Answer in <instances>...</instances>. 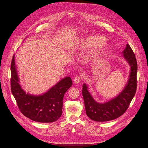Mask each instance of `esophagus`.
<instances>
[{
	"instance_id": "esophagus-1",
	"label": "esophagus",
	"mask_w": 148,
	"mask_h": 148,
	"mask_svg": "<svg viewBox=\"0 0 148 148\" xmlns=\"http://www.w3.org/2000/svg\"><path fill=\"white\" fill-rule=\"evenodd\" d=\"M82 80V77L80 76H76L74 79H73V82L75 84H78L80 83V82Z\"/></svg>"
}]
</instances>
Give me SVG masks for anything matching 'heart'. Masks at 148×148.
Listing matches in <instances>:
<instances>
[{
    "label": "heart",
    "mask_w": 148,
    "mask_h": 148,
    "mask_svg": "<svg viewBox=\"0 0 148 148\" xmlns=\"http://www.w3.org/2000/svg\"><path fill=\"white\" fill-rule=\"evenodd\" d=\"M77 46L82 49H86L91 46L92 47L90 50V54L92 56H97L101 54L108 45V41L105 37H98L87 36L80 38L77 42ZM59 63L58 60H56L55 64L57 65Z\"/></svg>",
    "instance_id": "b5f03b06"
}]
</instances>
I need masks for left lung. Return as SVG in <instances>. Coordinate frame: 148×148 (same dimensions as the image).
I'll return each mask as SVG.
<instances>
[{
  "mask_svg": "<svg viewBox=\"0 0 148 148\" xmlns=\"http://www.w3.org/2000/svg\"><path fill=\"white\" fill-rule=\"evenodd\" d=\"M123 57L130 66L127 83L123 90L114 98L103 103L95 101L84 83L82 95L87 116L95 121H107L121 116L127 109L136 90L137 62L135 54L128 44L122 52Z\"/></svg>",
  "mask_w": 148,
  "mask_h": 148,
  "instance_id": "8db88e82",
  "label": "left lung"
}]
</instances>
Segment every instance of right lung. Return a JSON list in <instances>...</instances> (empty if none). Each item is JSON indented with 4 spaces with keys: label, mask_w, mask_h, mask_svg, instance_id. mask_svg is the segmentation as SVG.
<instances>
[{
    "label": "right lung",
    "mask_w": 148,
    "mask_h": 148,
    "mask_svg": "<svg viewBox=\"0 0 148 148\" xmlns=\"http://www.w3.org/2000/svg\"><path fill=\"white\" fill-rule=\"evenodd\" d=\"M69 76L65 77L41 95L27 93L22 88L15 64L14 55L11 64V90L21 113L39 123H52L62 115L63 98L72 86Z\"/></svg>",
    "instance_id": "1"
}]
</instances>
